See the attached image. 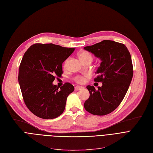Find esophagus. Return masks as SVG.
I'll return each mask as SVG.
<instances>
[{
	"mask_svg": "<svg viewBox=\"0 0 153 153\" xmlns=\"http://www.w3.org/2000/svg\"><path fill=\"white\" fill-rule=\"evenodd\" d=\"M84 89V87H82V86H76L75 87V90L76 91H79V90H81V89Z\"/></svg>",
	"mask_w": 153,
	"mask_h": 153,
	"instance_id": "obj_1",
	"label": "esophagus"
}]
</instances>
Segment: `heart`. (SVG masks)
Segmentation results:
<instances>
[{
  "label": "heart",
  "instance_id": "heart-1",
  "mask_svg": "<svg viewBox=\"0 0 153 153\" xmlns=\"http://www.w3.org/2000/svg\"><path fill=\"white\" fill-rule=\"evenodd\" d=\"M79 59H81V61H82L84 60H86V59H90L92 60V55H91V53H89L88 52H86V51H83V52H81L79 53ZM67 62V60H66L65 62L64 67L66 66ZM87 76H88L87 75H85V76H76L75 77L74 79H75V81L77 83L82 84V83H84V82L86 81Z\"/></svg>",
  "mask_w": 153,
  "mask_h": 153
}]
</instances>
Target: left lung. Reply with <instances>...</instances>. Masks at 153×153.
Wrapping results in <instances>:
<instances>
[{"label":"left lung","instance_id":"1","mask_svg":"<svg viewBox=\"0 0 153 153\" xmlns=\"http://www.w3.org/2000/svg\"><path fill=\"white\" fill-rule=\"evenodd\" d=\"M84 48L101 60L94 81L103 84L97 89L87 86L90 95L84 108L94 115H106L119 106L127 93L133 76L131 56L125 45L111 40Z\"/></svg>","mask_w":153,"mask_h":153}]
</instances>
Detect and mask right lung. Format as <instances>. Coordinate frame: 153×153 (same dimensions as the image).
Returning <instances> with one entry per match:
<instances>
[{
    "instance_id": "1",
    "label": "right lung",
    "mask_w": 153,
    "mask_h": 153,
    "mask_svg": "<svg viewBox=\"0 0 153 153\" xmlns=\"http://www.w3.org/2000/svg\"><path fill=\"white\" fill-rule=\"evenodd\" d=\"M74 50L52 43H36L25 53L18 81L25 103L34 115L53 119L64 111L67 97L74 88L66 82L59 90L52 82L56 76L61 77L62 63Z\"/></svg>"
}]
</instances>
